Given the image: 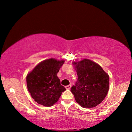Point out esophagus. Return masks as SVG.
Here are the masks:
<instances>
[{
    "label": "esophagus",
    "instance_id": "obj_1",
    "mask_svg": "<svg viewBox=\"0 0 132 132\" xmlns=\"http://www.w3.org/2000/svg\"><path fill=\"white\" fill-rule=\"evenodd\" d=\"M71 85H69L66 86H65V88H66L67 89H70V88H71Z\"/></svg>",
    "mask_w": 132,
    "mask_h": 132
}]
</instances>
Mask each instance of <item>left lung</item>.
<instances>
[{
  "label": "left lung",
  "instance_id": "left-lung-1",
  "mask_svg": "<svg viewBox=\"0 0 132 132\" xmlns=\"http://www.w3.org/2000/svg\"><path fill=\"white\" fill-rule=\"evenodd\" d=\"M78 79L71 88L76 102L82 108L98 105L109 89V76L100 65L88 59L73 62Z\"/></svg>",
  "mask_w": 132,
  "mask_h": 132
}]
</instances>
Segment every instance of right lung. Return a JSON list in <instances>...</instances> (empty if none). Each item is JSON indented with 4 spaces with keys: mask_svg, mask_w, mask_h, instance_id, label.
I'll list each match as a JSON object with an SVG mask.
<instances>
[{
    "mask_svg": "<svg viewBox=\"0 0 132 132\" xmlns=\"http://www.w3.org/2000/svg\"><path fill=\"white\" fill-rule=\"evenodd\" d=\"M64 60L47 59L39 62L26 76L27 88L36 102L47 107L59 100L66 89L61 85L57 74Z\"/></svg>",
    "mask_w": 132,
    "mask_h": 132,
    "instance_id": "1",
    "label": "right lung"
}]
</instances>
